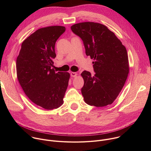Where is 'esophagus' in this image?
<instances>
[{"instance_id":"34e87169","label":"esophagus","mask_w":151,"mask_h":151,"mask_svg":"<svg viewBox=\"0 0 151 151\" xmlns=\"http://www.w3.org/2000/svg\"><path fill=\"white\" fill-rule=\"evenodd\" d=\"M70 75L72 77H76L77 76V73L76 72H71L70 73Z\"/></svg>"}]
</instances>
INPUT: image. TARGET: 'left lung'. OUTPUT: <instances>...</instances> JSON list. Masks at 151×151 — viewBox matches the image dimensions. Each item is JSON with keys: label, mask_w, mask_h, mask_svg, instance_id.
Returning <instances> with one entry per match:
<instances>
[{"label": "left lung", "mask_w": 151, "mask_h": 151, "mask_svg": "<svg viewBox=\"0 0 151 151\" xmlns=\"http://www.w3.org/2000/svg\"><path fill=\"white\" fill-rule=\"evenodd\" d=\"M83 42L85 53L90 56L95 75L84 70L81 93L85 102L96 107L112 104L116 99L129 73L127 52L114 32L103 24L83 22L71 26Z\"/></svg>", "instance_id": "8db88e82"}]
</instances>
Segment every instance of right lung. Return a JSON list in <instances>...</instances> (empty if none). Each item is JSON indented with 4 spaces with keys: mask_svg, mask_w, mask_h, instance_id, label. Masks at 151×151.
I'll use <instances>...</instances> for the list:
<instances>
[{
    "mask_svg": "<svg viewBox=\"0 0 151 151\" xmlns=\"http://www.w3.org/2000/svg\"><path fill=\"white\" fill-rule=\"evenodd\" d=\"M65 30L60 26L37 30L23 42L17 58V78L24 93L35 104L47 110L63 104L69 84V73L55 72L52 68L55 42Z\"/></svg>",
    "mask_w": 151,
    "mask_h": 151,
    "instance_id": "1",
    "label": "right lung"
}]
</instances>
